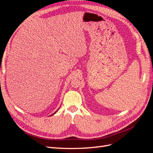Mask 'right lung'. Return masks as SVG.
Masks as SVG:
<instances>
[{"instance_id":"1","label":"right lung","mask_w":153,"mask_h":153,"mask_svg":"<svg viewBox=\"0 0 153 153\" xmlns=\"http://www.w3.org/2000/svg\"><path fill=\"white\" fill-rule=\"evenodd\" d=\"M57 111H58V110H57V111H56V112H55V113H53V114H52V115H53V114H55V113H56V112H57Z\"/></svg>"}]
</instances>
